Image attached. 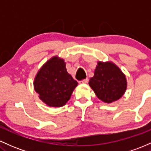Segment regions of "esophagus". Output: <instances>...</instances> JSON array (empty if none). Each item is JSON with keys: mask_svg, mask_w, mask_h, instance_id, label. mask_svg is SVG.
I'll return each mask as SVG.
<instances>
[{"mask_svg": "<svg viewBox=\"0 0 151 151\" xmlns=\"http://www.w3.org/2000/svg\"><path fill=\"white\" fill-rule=\"evenodd\" d=\"M88 81H89V79H83V80L79 81V84H86V83L88 82Z\"/></svg>", "mask_w": 151, "mask_h": 151, "instance_id": "obj_1", "label": "esophagus"}]
</instances>
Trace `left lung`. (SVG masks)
<instances>
[{
	"instance_id": "left-lung-1",
	"label": "left lung",
	"mask_w": 151,
	"mask_h": 151,
	"mask_svg": "<svg viewBox=\"0 0 151 151\" xmlns=\"http://www.w3.org/2000/svg\"><path fill=\"white\" fill-rule=\"evenodd\" d=\"M89 86L96 96L106 103H111L124 95L127 86L126 77L111 62H98Z\"/></svg>"
}]
</instances>
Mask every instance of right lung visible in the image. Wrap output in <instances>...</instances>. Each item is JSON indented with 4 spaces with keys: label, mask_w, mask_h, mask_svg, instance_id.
<instances>
[{
    "label": "right lung",
    "mask_w": 151,
    "mask_h": 151,
    "mask_svg": "<svg viewBox=\"0 0 151 151\" xmlns=\"http://www.w3.org/2000/svg\"><path fill=\"white\" fill-rule=\"evenodd\" d=\"M65 65L62 59L54 57L42 66L35 79V90L50 106L65 105L78 84L68 74Z\"/></svg>",
    "instance_id": "1"
}]
</instances>
